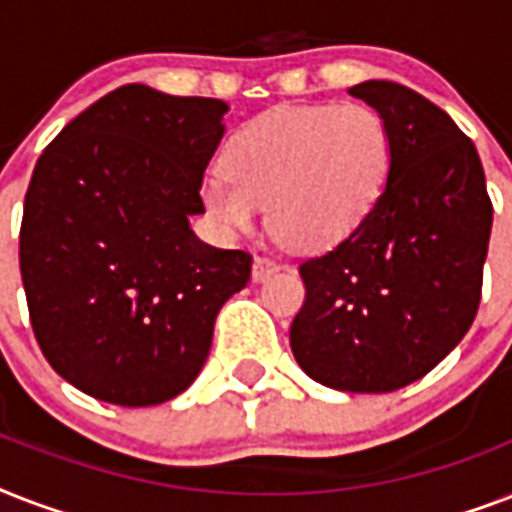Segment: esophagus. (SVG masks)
<instances>
[{
    "label": "esophagus",
    "mask_w": 512,
    "mask_h": 512,
    "mask_svg": "<svg viewBox=\"0 0 512 512\" xmlns=\"http://www.w3.org/2000/svg\"><path fill=\"white\" fill-rule=\"evenodd\" d=\"M281 265L276 263V260H271V257H255V265H252V279L255 281H265L271 279L273 273L279 271Z\"/></svg>",
    "instance_id": "obj_1"
}]
</instances>
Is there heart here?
Wrapping results in <instances>:
<instances>
[{"mask_svg":"<svg viewBox=\"0 0 512 512\" xmlns=\"http://www.w3.org/2000/svg\"><path fill=\"white\" fill-rule=\"evenodd\" d=\"M396 143L364 103L276 106L228 143V170L201 177V201L225 233H249L265 204L271 231L292 247L348 239L390 183Z\"/></svg>","mask_w":512,"mask_h":512,"instance_id":"obj_1","label":"heart"}]
</instances>
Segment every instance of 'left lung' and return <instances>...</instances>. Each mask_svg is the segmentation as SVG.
Here are the masks:
<instances>
[{
	"instance_id": "obj_1",
	"label": "left lung",
	"mask_w": 512,
	"mask_h": 512,
	"mask_svg": "<svg viewBox=\"0 0 512 512\" xmlns=\"http://www.w3.org/2000/svg\"><path fill=\"white\" fill-rule=\"evenodd\" d=\"M348 92L388 119L393 172L372 215L300 265L305 303L289 345L327 388L390 393L425 377L468 335L494 209L476 146L446 111L396 82Z\"/></svg>"
}]
</instances>
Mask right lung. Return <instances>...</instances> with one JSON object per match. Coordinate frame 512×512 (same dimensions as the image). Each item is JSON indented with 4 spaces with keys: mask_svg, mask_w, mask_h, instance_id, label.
I'll return each instance as SVG.
<instances>
[{
    "mask_svg": "<svg viewBox=\"0 0 512 512\" xmlns=\"http://www.w3.org/2000/svg\"><path fill=\"white\" fill-rule=\"evenodd\" d=\"M228 111L124 84L44 148L20 223V276L55 372L108 404L180 396L209 356L252 255L209 247L188 217Z\"/></svg>",
    "mask_w": 512,
    "mask_h": 512,
    "instance_id": "add662e5",
    "label": "right lung"
}]
</instances>
